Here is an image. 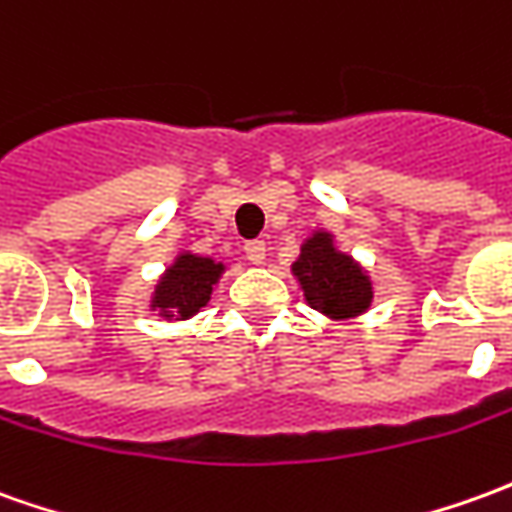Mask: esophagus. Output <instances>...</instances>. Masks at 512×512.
<instances>
[{"label": "esophagus", "instance_id": "esophagus-1", "mask_svg": "<svg viewBox=\"0 0 512 512\" xmlns=\"http://www.w3.org/2000/svg\"><path fill=\"white\" fill-rule=\"evenodd\" d=\"M244 252H246V257L255 263V266L266 263V241H246Z\"/></svg>", "mask_w": 512, "mask_h": 512}]
</instances>
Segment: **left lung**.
I'll return each instance as SVG.
<instances>
[{
  "label": "left lung",
  "instance_id": "obj_1",
  "mask_svg": "<svg viewBox=\"0 0 512 512\" xmlns=\"http://www.w3.org/2000/svg\"><path fill=\"white\" fill-rule=\"evenodd\" d=\"M291 274L305 302L330 321H346L366 313L374 302V282L349 252H341L330 230H313L299 246Z\"/></svg>",
  "mask_w": 512,
  "mask_h": 512
}]
</instances>
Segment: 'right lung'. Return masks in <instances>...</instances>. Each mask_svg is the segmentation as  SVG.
<instances>
[{"instance_id": "add662e5", "label": "right lung", "mask_w": 512, "mask_h": 512, "mask_svg": "<svg viewBox=\"0 0 512 512\" xmlns=\"http://www.w3.org/2000/svg\"><path fill=\"white\" fill-rule=\"evenodd\" d=\"M224 271L227 266L216 257L182 249L174 263L160 274L155 291L149 296V310L163 321L194 318L202 307H207L213 285L221 280Z\"/></svg>"}]
</instances>
